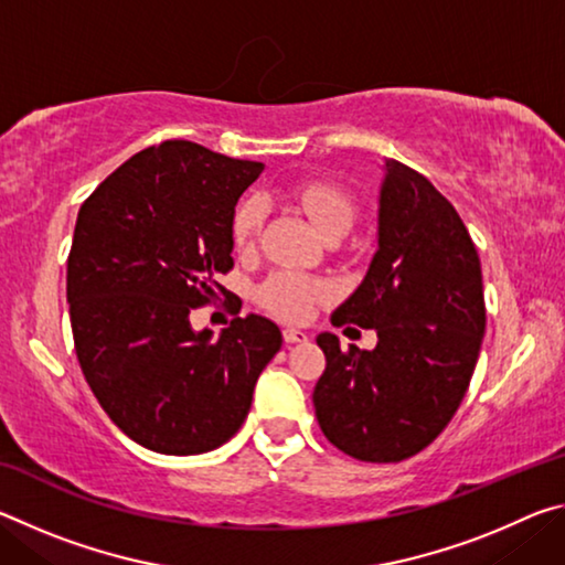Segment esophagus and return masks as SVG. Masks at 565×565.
<instances>
[{"label": "esophagus", "mask_w": 565, "mask_h": 565, "mask_svg": "<svg viewBox=\"0 0 565 565\" xmlns=\"http://www.w3.org/2000/svg\"><path fill=\"white\" fill-rule=\"evenodd\" d=\"M284 341L291 347V343H306L309 337H306V331L301 329H284Z\"/></svg>", "instance_id": "esophagus-1"}]
</instances>
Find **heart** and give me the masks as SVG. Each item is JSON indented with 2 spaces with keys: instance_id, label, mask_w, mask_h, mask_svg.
Returning <instances> with one entry per match:
<instances>
[{
  "instance_id": "heart-1",
  "label": "heart",
  "mask_w": 565,
  "mask_h": 565,
  "mask_svg": "<svg viewBox=\"0 0 565 565\" xmlns=\"http://www.w3.org/2000/svg\"><path fill=\"white\" fill-rule=\"evenodd\" d=\"M294 202L299 204L317 226L323 238H343L356 224V204L333 184L309 181L291 189ZM266 218V202L262 196H246L232 214V242L236 248H248L259 236ZM327 296V286L311 276L296 271H279L269 276L259 289V301L276 317L299 321L313 309V303Z\"/></svg>"
}]
</instances>
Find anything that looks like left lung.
<instances>
[{"label": "left lung", "instance_id": "1", "mask_svg": "<svg viewBox=\"0 0 565 565\" xmlns=\"http://www.w3.org/2000/svg\"><path fill=\"white\" fill-rule=\"evenodd\" d=\"M379 248L331 313L333 327L376 329V349L341 351L337 333L313 406L323 436L359 461L394 463L444 431L471 384L486 331L478 252L451 202L424 174L384 161Z\"/></svg>", "mask_w": 565, "mask_h": 565}]
</instances>
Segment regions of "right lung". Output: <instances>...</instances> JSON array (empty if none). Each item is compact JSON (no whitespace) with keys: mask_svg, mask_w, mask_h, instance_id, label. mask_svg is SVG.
Masks as SVG:
<instances>
[{"mask_svg":"<svg viewBox=\"0 0 565 565\" xmlns=\"http://www.w3.org/2000/svg\"><path fill=\"white\" fill-rule=\"evenodd\" d=\"M264 171L171 139L109 174L82 204L66 262L74 349L94 396L131 441L194 456L226 444L281 331L248 313L212 339L189 313L226 296L232 214Z\"/></svg>","mask_w":565,"mask_h":565,"instance_id":"1","label":"right lung"}]
</instances>
